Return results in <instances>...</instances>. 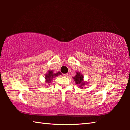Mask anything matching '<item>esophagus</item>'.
Wrapping results in <instances>:
<instances>
[{
    "mask_svg": "<svg viewBox=\"0 0 130 130\" xmlns=\"http://www.w3.org/2000/svg\"><path fill=\"white\" fill-rule=\"evenodd\" d=\"M68 73H65V74H63V76H65V77H67V76H68Z\"/></svg>",
    "mask_w": 130,
    "mask_h": 130,
    "instance_id": "esophagus-1",
    "label": "esophagus"
}]
</instances>
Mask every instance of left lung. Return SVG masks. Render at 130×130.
Listing matches in <instances>:
<instances>
[{
  "label": "left lung",
  "instance_id": "left-lung-1",
  "mask_svg": "<svg viewBox=\"0 0 130 130\" xmlns=\"http://www.w3.org/2000/svg\"><path fill=\"white\" fill-rule=\"evenodd\" d=\"M74 80V81L76 82V84L77 85H80V88H83V85H85V83H84L83 81V76L82 74H81L80 73L78 72H77L76 73V75L73 77Z\"/></svg>",
  "mask_w": 130,
  "mask_h": 130
}]
</instances>
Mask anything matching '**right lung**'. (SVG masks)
I'll list each match as a JSON object with an SVG mask.
<instances>
[{
	"label": "right lung",
	"instance_id": "1",
	"mask_svg": "<svg viewBox=\"0 0 130 130\" xmlns=\"http://www.w3.org/2000/svg\"><path fill=\"white\" fill-rule=\"evenodd\" d=\"M59 74H61L60 72H58L57 73H53V70H49L48 73L45 75V79L46 80V83H50L53 80V78H54V77L58 76Z\"/></svg>",
	"mask_w": 130,
	"mask_h": 130
}]
</instances>
